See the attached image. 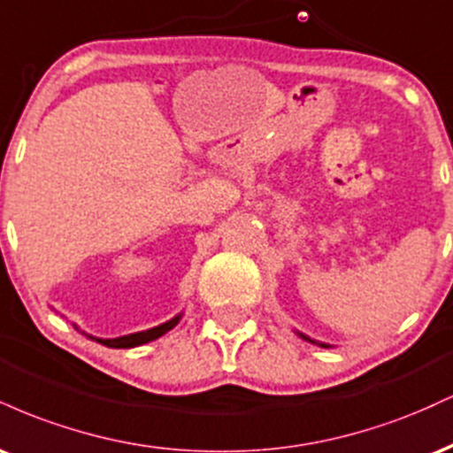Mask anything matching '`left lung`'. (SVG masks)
Masks as SVG:
<instances>
[{
  "instance_id": "8db88e82",
  "label": "left lung",
  "mask_w": 453,
  "mask_h": 453,
  "mask_svg": "<svg viewBox=\"0 0 453 453\" xmlns=\"http://www.w3.org/2000/svg\"><path fill=\"white\" fill-rule=\"evenodd\" d=\"M303 339H306V336H303ZM306 341H309V339H306ZM326 347V345H324Z\"/></svg>"
}]
</instances>
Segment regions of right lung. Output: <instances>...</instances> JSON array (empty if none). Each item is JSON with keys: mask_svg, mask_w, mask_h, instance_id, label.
I'll list each match as a JSON object with an SVG mask.
<instances>
[{"mask_svg": "<svg viewBox=\"0 0 453 453\" xmlns=\"http://www.w3.org/2000/svg\"><path fill=\"white\" fill-rule=\"evenodd\" d=\"M179 324V317H174V319L165 321V324H161L157 327H150L147 332H136V334H129V336H121V339H96L97 342H102V345L106 347H114V349H127V347H138V345H144V342L149 341H155L159 339L161 334H165V332H170L173 327Z\"/></svg>", "mask_w": 453, "mask_h": 453, "instance_id": "add662e5", "label": "right lung"}]
</instances>
